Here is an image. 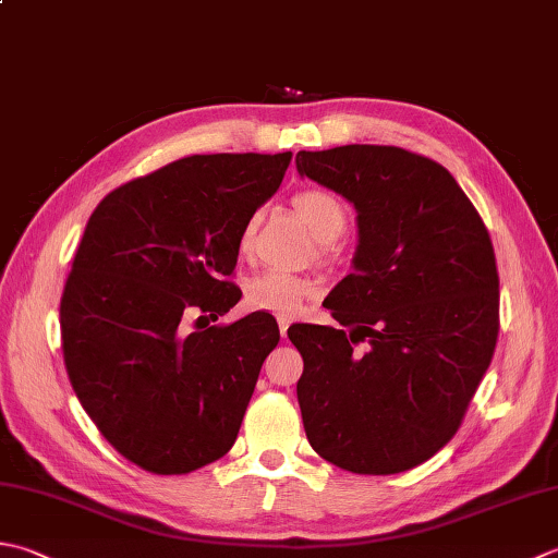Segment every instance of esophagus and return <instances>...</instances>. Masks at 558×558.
Segmentation results:
<instances>
[{
	"mask_svg": "<svg viewBox=\"0 0 558 558\" xmlns=\"http://www.w3.org/2000/svg\"><path fill=\"white\" fill-rule=\"evenodd\" d=\"M278 326H280V336L286 338V336H288V326H290V319H286V316H282V319H278Z\"/></svg>",
	"mask_w": 558,
	"mask_h": 558,
	"instance_id": "1",
	"label": "esophagus"
}]
</instances>
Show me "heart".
<instances>
[{"mask_svg": "<svg viewBox=\"0 0 558 558\" xmlns=\"http://www.w3.org/2000/svg\"><path fill=\"white\" fill-rule=\"evenodd\" d=\"M294 207H298L304 225H307L314 236L322 239V242H331V239H336L345 229V207L329 191H302L298 198H294ZM251 236H254V220H248L244 225L242 239H239V244H242L244 251L251 246ZM316 294H319V282L278 268L264 270L254 280H248L246 286V302L251 307L280 316L298 314L304 304L316 298Z\"/></svg>", "mask_w": 558, "mask_h": 558, "instance_id": "b5f03b06", "label": "heart"}]
</instances>
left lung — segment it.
<instances>
[{"label": "left lung", "instance_id": "obj_1", "mask_svg": "<svg viewBox=\"0 0 558 558\" xmlns=\"http://www.w3.org/2000/svg\"><path fill=\"white\" fill-rule=\"evenodd\" d=\"M300 177L355 207L353 272L324 307L351 331L294 324L307 440L353 474H399L452 440L498 338L494 244L438 161L401 147L298 151ZM368 338L365 356L352 343Z\"/></svg>", "mask_w": 558, "mask_h": 558}]
</instances>
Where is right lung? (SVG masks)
<instances>
[{"mask_svg": "<svg viewBox=\"0 0 558 558\" xmlns=\"http://www.w3.org/2000/svg\"><path fill=\"white\" fill-rule=\"evenodd\" d=\"M292 151L193 155L98 203L60 302L76 399L125 460L189 474L234 445L280 331L268 312L217 322L242 300L229 282L244 225L280 189ZM210 324V322H207Z\"/></svg>", "mask_w": 558, "mask_h": 558, "instance_id": "1", "label": "right lung"}]
</instances>
